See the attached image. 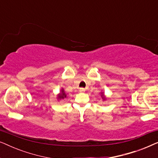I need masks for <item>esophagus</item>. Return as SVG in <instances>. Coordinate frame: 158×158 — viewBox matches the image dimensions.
Masks as SVG:
<instances>
[{"instance_id": "34e87169", "label": "esophagus", "mask_w": 158, "mask_h": 158, "mask_svg": "<svg viewBox=\"0 0 158 158\" xmlns=\"http://www.w3.org/2000/svg\"><path fill=\"white\" fill-rule=\"evenodd\" d=\"M85 88H80V92L83 93V92H85Z\"/></svg>"}]
</instances>
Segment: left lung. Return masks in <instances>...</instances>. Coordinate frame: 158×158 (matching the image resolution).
<instances>
[{
  "label": "left lung",
  "mask_w": 158,
  "mask_h": 158,
  "mask_svg": "<svg viewBox=\"0 0 158 158\" xmlns=\"http://www.w3.org/2000/svg\"><path fill=\"white\" fill-rule=\"evenodd\" d=\"M101 97H102V98H103V100H105V97H104V96H103V94L101 95Z\"/></svg>",
  "instance_id": "1"
}]
</instances>
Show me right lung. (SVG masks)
<instances>
[{"instance_id": "add662e5", "label": "right lung", "mask_w": 158, "mask_h": 158, "mask_svg": "<svg viewBox=\"0 0 158 158\" xmlns=\"http://www.w3.org/2000/svg\"><path fill=\"white\" fill-rule=\"evenodd\" d=\"M66 97V95H65V93L64 92V90L62 89L61 90V94H60L58 95V99H63L64 98H65Z\"/></svg>"}]
</instances>
